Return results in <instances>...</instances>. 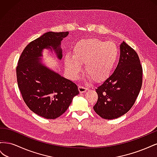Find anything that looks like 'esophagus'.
<instances>
[{
    "mask_svg": "<svg viewBox=\"0 0 157 157\" xmlns=\"http://www.w3.org/2000/svg\"><path fill=\"white\" fill-rule=\"evenodd\" d=\"M88 89L86 88H85L82 86H78V91L80 93H83V92H85Z\"/></svg>",
    "mask_w": 157,
    "mask_h": 157,
    "instance_id": "34e87169",
    "label": "esophagus"
}]
</instances>
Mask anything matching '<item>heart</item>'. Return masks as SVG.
Here are the masks:
<instances>
[{
  "mask_svg": "<svg viewBox=\"0 0 157 157\" xmlns=\"http://www.w3.org/2000/svg\"><path fill=\"white\" fill-rule=\"evenodd\" d=\"M119 49L112 41L90 39L78 42L73 50L72 58H65L66 69L73 78H77L81 71L80 65H85V73L94 82L107 78L115 67Z\"/></svg>",
  "mask_w": 157,
  "mask_h": 157,
  "instance_id": "b5f03b06",
  "label": "heart"
}]
</instances>
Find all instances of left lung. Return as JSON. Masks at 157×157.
Returning <instances> with one entry per match:
<instances>
[{
	"instance_id": "8db88e82",
	"label": "left lung",
	"mask_w": 157,
	"mask_h": 157,
	"mask_svg": "<svg viewBox=\"0 0 157 157\" xmlns=\"http://www.w3.org/2000/svg\"><path fill=\"white\" fill-rule=\"evenodd\" d=\"M117 67L96 89L98 95L94 110L105 119H115L126 113L136 100L142 85L143 69L136 52L122 42Z\"/></svg>"
}]
</instances>
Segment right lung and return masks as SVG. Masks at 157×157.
<instances>
[{
  "label": "right lung",
  "mask_w": 157,
  "mask_h": 157,
  "mask_svg": "<svg viewBox=\"0 0 157 157\" xmlns=\"http://www.w3.org/2000/svg\"><path fill=\"white\" fill-rule=\"evenodd\" d=\"M68 35L67 31L44 33L25 47L18 60L17 81L23 100L30 110L47 119L60 117L79 94L74 82L41 61L44 49L53 50L61 60V42Z\"/></svg>",
  "instance_id": "1"
}]
</instances>
